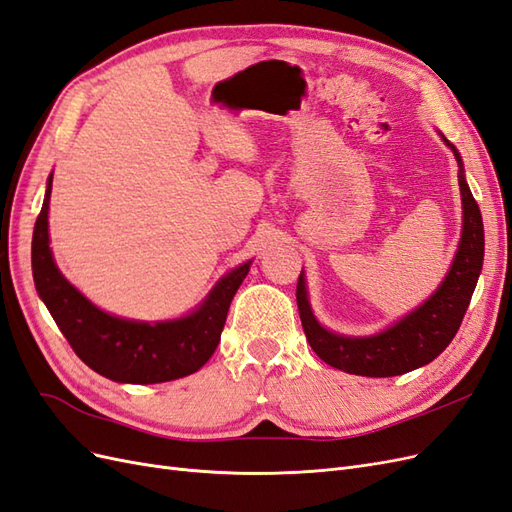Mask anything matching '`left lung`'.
<instances>
[{
  "instance_id": "obj_1",
  "label": "left lung",
  "mask_w": 512,
  "mask_h": 512,
  "mask_svg": "<svg viewBox=\"0 0 512 512\" xmlns=\"http://www.w3.org/2000/svg\"><path fill=\"white\" fill-rule=\"evenodd\" d=\"M442 141L453 149L459 164V190L463 205V230L459 250L448 275L431 297L418 305L414 312L391 324L378 335L346 337L331 333L316 320L307 299L303 271L297 282V305L303 322V331L309 346L324 363L346 374L389 378L423 367L436 359L453 342L455 333L466 316L472 292L476 288L485 256V230L480 209L466 183L459 151L453 143Z\"/></svg>"
}]
</instances>
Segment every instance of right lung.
<instances>
[{
    "label": "right lung",
    "instance_id": "1",
    "mask_svg": "<svg viewBox=\"0 0 512 512\" xmlns=\"http://www.w3.org/2000/svg\"><path fill=\"white\" fill-rule=\"evenodd\" d=\"M53 175L34 226L36 290L79 359L100 376L128 384H156L190 376L220 344L226 314L252 260L226 273L192 314L168 322H136L102 312L59 273L49 247Z\"/></svg>",
    "mask_w": 512,
    "mask_h": 512
}]
</instances>
